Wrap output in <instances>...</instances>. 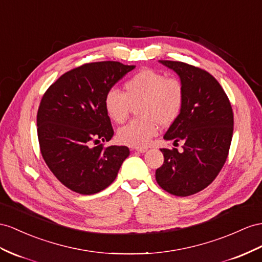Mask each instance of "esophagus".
Listing matches in <instances>:
<instances>
[{
	"mask_svg": "<svg viewBox=\"0 0 262 262\" xmlns=\"http://www.w3.org/2000/svg\"><path fill=\"white\" fill-rule=\"evenodd\" d=\"M147 147H135V148H133V150H135V151H138V152H145V151H147Z\"/></svg>",
	"mask_w": 262,
	"mask_h": 262,
	"instance_id": "34e87169",
	"label": "esophagus"
}]
</instances>
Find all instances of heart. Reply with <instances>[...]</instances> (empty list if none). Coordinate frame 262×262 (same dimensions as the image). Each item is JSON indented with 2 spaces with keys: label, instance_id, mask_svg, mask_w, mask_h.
<instances>
[{
  "label": "heart",
  "instance_id": "obj_1",
  "mask_svg": "<svg viewBox=\"0 0 262 262\" xmlns=\"http://www.w3.org/2000/svg\"><path fill=\"white\" fill-rule=\"evenodd\" d=\"M139 117L117 132L122 144L144 147L158 133L159 124L168 126L179 116L184 104V86L176 77H166L155 70L144 69L124 84V93L112 89L106 93L104 107L117 124L128 118L132 106L137 105Z\"/></svg>",
  "mask_w": 262,
  "mask_h": 262
}]
</instances>
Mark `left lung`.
Wrapping results in <instances>:
<instances>
[{
    "label": "left lung",
    "mask_w": 262,
    "mask_h": 262,
    "mask_svg": "<svg viewBox=\"0 0 262 262\" xmlns=\"http://www.w3.org/2000/svg\"><path fill=\"white\" fill-rule=\"evenodd\" d=\"M175 72L184 86L182 112L164 139L177 148L160 151L164 164L156 170L158 185L171 195L186 197L205 189L223 168L230 148L233 114L225 91L209 73L183 62L159 61Z\"/></svg>",
    "instance_id": "left-lung-1"
}]
</instances>
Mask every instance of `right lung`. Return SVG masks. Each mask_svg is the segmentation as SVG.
Segmentation results:
<instances>
[{
    "instance_id": "right-lung-1",
    "label": "right lung",
    "mask_w": 262,
    "mask_h": 262,
    "mask_svg": "<svg viewBox=\"0 0 262 262\" xmlns=\"http://www.w3.org/2000/svg\"><path fill=\"white\" fill-rule=\"evenodd\" d=\"M134 69L113 61L84 64L63 74L42 97L36 118L42 156L71 190L93 195L107 188L129 156L126 146L92 144L112 139L104 98Z\"/></svg>"
}]
</instances>
